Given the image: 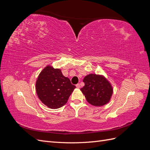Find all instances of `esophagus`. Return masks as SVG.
<instances>
[{
	"label": "esophagus",
	"instance_id": "34e87169",
	"mask_svg": "<svg viewBox=\"0 0 150 150\" xmlns=\"http://www.w3.org/2000/svg\"><path fill=\"white\" fill-rule=\"evenodd\" d=\"M76 88H80V84H77L76 85Z\"/></svg>",
	"mask_w": 150,
	"mask_h": 150
}]
</instances>
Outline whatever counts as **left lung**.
Listing matches in <instances>:
<instances>
[{
  "label": "left lung",
  "instance_id": "8db88e82",
  "mask_svg": "<svg viewBox=\"0 0 150 150\" xmlns=\"http://www.w3.org/2000/svg\"><path fill=\"white\" fill-rule=\"evenodd\" d=\"M84 86L81 89L89 103L101 106L110 101L112 88L108 80L100 75L91 74L83 79Z\"/></svg>",
  "mask_w": 150,
  "mask_h": 150
}]
</instances>
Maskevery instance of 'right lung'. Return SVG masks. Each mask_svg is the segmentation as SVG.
<instances>
[{"instance_id":"obj_1","label":"right lung","mask_w":150,"mask_h":150,"mask_svg":"<svg viewBox=\"0 0 150 150\" xmlns=\"http://www.w3.org/2000/svg\"><path fill=\"white\" fill-rule=\"evenodd\" d=\"M76 88L59 69L47 66L40 72L35 89L40 100L51 109L64 106Z\"/></svg>"}]
</instances>
